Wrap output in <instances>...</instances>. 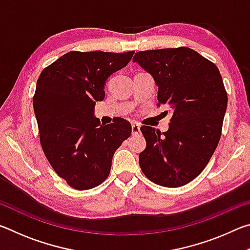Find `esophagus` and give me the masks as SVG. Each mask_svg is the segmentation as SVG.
Returning <instances> with one entry per match:
<instances>
[{
  "instance_id": "1",
  "label": "esophagus",
  "mask_w": 250,
  "mask_h": 250,
  "mask_svg": "<svg viewBox=\"0 0 250 250\" xmlns=\"http://www.w3.org/2000/svg\"><path fill=\"white\" fill-rule=\"evenodd\" d=\"M131 128H132V134L133 135L140 133V125H139L138 124H132Z\"/></svg>"
}]
</instances>
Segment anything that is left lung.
Here are the masks:
<instances>
[{
  "instance_id": "1",
  "label": "left lung",
  "mask_w": 250,
  "mask_h": 250,
  "mask_svg": "<svg viewBox=\"0 0 250 250\" xmlns=\"http://www.w3.org/2000/svg\"><path fill=\"white\" fill-rule=\"evenodd\" d=\"M133 62L153 76L159 104L172 111L167 132L141 126L146 146L139 154L140 167L153 183L180 188L200 175L221 139L227 108L221 73L184 46L138 52Z\"/></svg>"
}]
</instances>
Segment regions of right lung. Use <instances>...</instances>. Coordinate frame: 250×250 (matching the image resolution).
I'll list each match as a JSON object with an SVG mask.
<instances>
[{
    "mask_svg": "<svg viewBox=\"0 0 250 250\" xmlns=\"http://www.w3.org/2000/svg\"><path fill=\"white\" fill-rule=\"evenodd\" d=\"M133 54L73 50L45 67L37 79L33 105L42 147L54 171L78 191L107 179L113 154L130 137L129 121L118 118L103 125L94 109L104 98L105 80Z\"/></svg>",
    "mask_w": 250,
    "mask_h": 250,
    "instance_id": "add662e5",
    "label": "right lung"
}]
</instances>
